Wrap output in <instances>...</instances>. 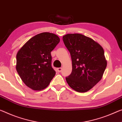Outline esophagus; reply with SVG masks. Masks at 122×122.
Segmentation results:
<instances>
[{
	"instance_id": "esophagus-1",
	"label": "esophagus",
	"mask_w": 122,
	"mask_h": 122,
	"mask_svg": "<svg viewBox=\"0 0 122 122\" xmlns=\"http://www.w3.org/2000/svg\"><path fill=\"white\" fill-rule=\"evenodd\" d=\"M57 70L58 71H59V72H61V71H62V68H58L57 69Z\"/></svg>"
}]
</instances>
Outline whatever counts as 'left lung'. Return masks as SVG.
Segmentation results:
<instances>
[{"instance_id": "1", "label": "left lung", "mask_w": 122, "mask_h": 122, "mask_svg": "<svg viewBox=\"0 0 122 122\" xmlns=\"http://www.w3.org/2000/svg\"><path fill=\"white\" fill-rule=\"evenodd\" d=\"M62 38L72 62V71L66 78L67 82L75 91L87 92L100 81L106 69L103 48L82 34H69Z\"/></svg>"}]
</instances>
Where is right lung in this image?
I'll return each instance as SVG.
<instances>
[{
	"instance_id": "add662e5",
	"label": "right lung",
	"mask_w": 122,
	"mask_h": 122,
	"mask_svg": "<svg viewBox=\"0 0 122 122\" xmlns=\"http://www.w3.org/2000/svg\"><path fill=\"white\" fill-rule=\"evenodd\" d=\"M60 41L56 35L42 32L31 38L17 52L16 70L28 87L41 91L49 85L56 74L51 65V51Z\"/></svg>"
}]
</instances>
